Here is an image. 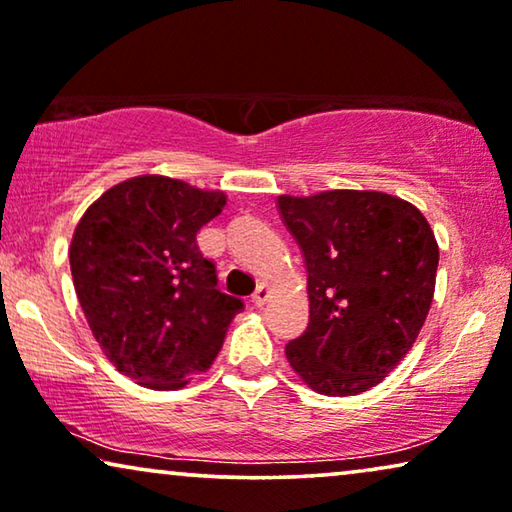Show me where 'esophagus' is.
Returning a JSON list of instances; mask_svg holds the SVG:
<instances>
[{
	"instance_id": "esophagus-1",
	"label": "esophagus",
	"mask_w": 512,
	"mask_h": 512,
	"mask_svg": "<svg viewBox=\"0 0 512 512\" xmlns=\"http://www.w3.org/2000/svg\"><path fill=\"white\" fill-rule=\"evenodd\" d=\"M268 298H270V286L268 284H258L254 296H251V303H254L256 307H263L265 303H268Z\"/></svg>"
}]
</instances>
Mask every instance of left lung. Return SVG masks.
Listing matches in <instances>:
<instances>
[{
	"label": "left lung",
	"instance_id": "obj_1",
	"mask_svg": "<svg viewBox=\"0 0 512 512\" xmlns=\"http://www.w3.org/2000/svg\"><path fill=\"white\" fill-rule=\"evenodd\" d=\"M303 251L310 324L291 368L326 396L380 384L415 345L436 289L438 244L415 205L377 191L279 195Z\"/></svg>",
	"mask_w": 512,
	"mask_h": 512
}]
</instances>
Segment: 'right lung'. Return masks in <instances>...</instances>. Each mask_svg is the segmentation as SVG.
<instances>
[{"label":"right lung","instance_id":"1","mask_svg":"<svg viewBox=\"0 0 512 512\" xmlns=\"http://www.w3.org/2000/svg\"><path fill=\"white\" fill-rule=\"evenodd\" d=\"M226 207L221 191L142 174L102 193L69 247L76 296L118 373L167 391L212 366L240 298L219 291L195 235Z\"/></svg>","mask_w":512,"mask_h":512}]
</instances>
